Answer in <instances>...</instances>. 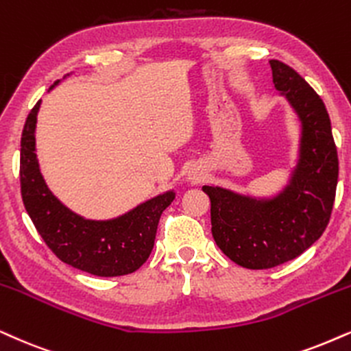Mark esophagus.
Here are the masks:
<instances>
[{
	"label": "esophagus",
	"instance_id": "34e87169",
	"mask_svg": "<svg viewBox=\"0 0 351 351\" xmlns=\"http://www.w3.org/2000/svg\"><path fill=\"white\" fill-rule=\"evenodd\" d=\"M202 171H197V170H194V171H191L189 173V181L191 183H199V181L202 180Z\"/></svg>",
	"mask_w": 351,
	"mask_h": 351
}]
</instances>
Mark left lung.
Instances as JSON below:
<instances>
[{"label": "left lung", "instance_id": "left-lung-1", "mask_svg": "<svg viewBox=\"0 0 351 351\" xmlns=\"http://www.w3.org/2000/svg\"><path fill=\"white\" fill-rule=\"evenodd\" d=\"M274 86L301 121L300 158L290 183L277 196L257 199L219 186H202L210 199L212 237L233 263L272 269L314 245L330 220L339 157L326 105L290 66L269 61Z\"/></svg>", "mask_w": 351, "mask_h": 351}]
</instances>
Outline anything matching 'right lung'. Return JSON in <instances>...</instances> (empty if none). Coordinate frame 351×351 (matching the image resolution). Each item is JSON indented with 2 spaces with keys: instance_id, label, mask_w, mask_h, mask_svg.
<instances>
[{
  "instance_id": "1",
  "label": "right lung",
  "mask_w": 351,
  "mask_h": 351,
  "mask_svg": "<svg viewBox=\"0 0 351 351\" xmlns=\"http://www.w3.org/2000/svg\"><path fill=\"white\" fill-rule=\"evenodd\" d=\"M40 101L30 110L21 137V194L35 228L58 259L79 270L99 277L136 272L152 252L158 220L175 193L167 191L112 220H86L71 212L53 196L38 168L35 126Z\"/></svg>"
}]
</instances>
